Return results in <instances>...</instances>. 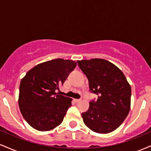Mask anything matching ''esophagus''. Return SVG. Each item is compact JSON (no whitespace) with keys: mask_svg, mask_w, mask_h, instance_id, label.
Masks as SVG:
<instances>
[{"mask_svg":"<svg viewBox=\"0 0 151 151\" xmlns=\"http://www.w3.org/2000/svg\"><path fill=\"white\" fill-rule=\"evenodd\" d=\"M74 101L76 102V103H78V102H80L81 101V99H74Z\"/></svg>","mask_w":151,"mask_h":151,"instance_id":"obj_1","label":"esophagus"}]
</instances>
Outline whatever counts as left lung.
I'll use <instances>...</instances> for the list:
<instances>
[{
	"mask_svg": "<svg viewBox=\"0 0 151 151\" xmlns=\"http://www.w3.org/2000/svg\"><path fill=\"white\" fill-rule=\"evenodd\" d=\"M89 81V89L98 96L82 113L84 124L93 132L109 133L119 126L129 113L131 88L119 67L103 59L78 60Z\"/></svg>",
	"mask_w": 151,
	"mask_h": 151,
	"instance_id": "obj_1",
	"label": "left lung"
}]
</instances>
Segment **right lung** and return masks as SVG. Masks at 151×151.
<instances>
[{
  "label": "right lung",
  "instance_id": "add662e5",
  "mask_svg": "<svg viewBox=\"0 0 151 151\" xmlns=\"http://www.w3.org/2000/svg\"><path fill=\"white\" fill-rule=\"evenodd\" d=\"M76 66L73 60L55 59L35 66L21 79L19 108L33 129L50 131L62 122L72 106V99L58 95L56 90L63 85Z\"/></svg>",
  "mask_w": 151,
  "mask_h": 151
}]
</instances>
